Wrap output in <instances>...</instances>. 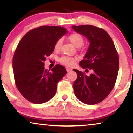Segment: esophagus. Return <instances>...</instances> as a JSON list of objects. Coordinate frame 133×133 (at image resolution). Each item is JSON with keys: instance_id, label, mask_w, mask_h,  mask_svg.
Listing matches in <instances>:
<instances>
[{"instance_id": "esophagus-1", "label": "esophagus", "mask_w": 133, "mask_h": 133, "mask_svg": "<svg viewBox=\"0 0 133 133\" xmlns=\"http://www.w3.org/2000/svg\"><path fill=\"white\" fill-rule=\"evenodd\" d=\"M66 70L67 71L69 72V71H71L72 70V69L70 68V67H66Z\"/></svg>"}]
</instances>
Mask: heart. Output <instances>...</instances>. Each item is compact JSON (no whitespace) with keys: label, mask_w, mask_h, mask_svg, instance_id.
I'll return each mask as SVG.
<instances>
[{"label":"heart","mask_w":133,"mask_h":133,"mask_svg":"<svg viewBox=\"0 0 133 133\" xmlns=\"http://www.w3.org/2000/svg\"><path fill=\"white\" fill-rule=\"evenodd\" d=\"M68 41L76 47H79L83 45V38L81 34L79 33H76V32H74V33L71 34L68 37ZM61 40H58L56 42L55 45H54V50H59L61 45ZM77 59L76 57H68V56H63L61 59H59L60 62H61L63 64L67 66H72L76 63V61Z\"/></svg>","instance_id":"heart-1"}]
</instances>
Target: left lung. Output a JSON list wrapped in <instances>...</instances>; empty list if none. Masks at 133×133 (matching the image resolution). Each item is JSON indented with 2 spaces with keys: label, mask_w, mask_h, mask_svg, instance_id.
Masks as SVG:
<instances>
[{
  "label": "left lung",
  "mask_w": 133,
  "mask_h": 133,
  "mask_svg": "<svg viewBox=\"0 0 133 133\" xmlns=\"http://www.w3.org/2000/svg\"><path fill=\"white\" fill-rule=\"evenodd\" d=\"M72 28L90 42L80 66L87 71V68L92 71L90 75H86L74 69L77 74L73 83L74 94L83 103L97 104L104 100L114 88L119 68V56L111 38L103 29L91 25Z\"/></svg>",
  "instance_id": "obj_1"
}]
</instances>
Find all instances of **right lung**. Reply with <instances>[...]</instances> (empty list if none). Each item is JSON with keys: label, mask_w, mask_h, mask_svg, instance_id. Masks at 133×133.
<instances>
[{"label": "right lung", "mask_w": 133, "mask_h": 133, "mask_svg": "<svg viewBox=\"0 0 133 133\" xmlns=\"http://www.w3.org/2000/svg\"><path fill=\"white\" fill-rule=\"evenodd\" d=\"M66 33L63 27L42 26L30 31L20 41L12 59L14 80L19 92L31 102L41 104L51 99L58 82L66 74L61 65L51 71L44 65L56 42Z\"/></svg>", "instance_id": "obj_1"}]
</instances>
